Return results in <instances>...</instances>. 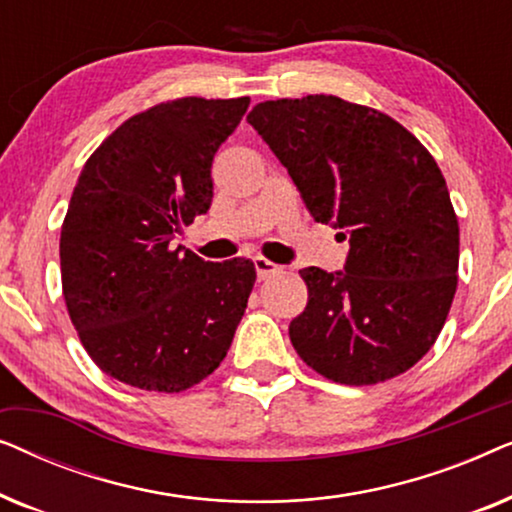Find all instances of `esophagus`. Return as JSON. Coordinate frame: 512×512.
I'll return each instance as SVG.
<instances>
[{
    "instance_id": "1",
    "label": "esophagus",
    "mask_w": 512,
    "mask_h": 512,
    "mask_svg": "<svg viewBox=\"0 0 512 512\" xmlns=\"http://www.w3.org/2000/svg\"><path fill=\"white\" fill-rule=\"evenodd\" d=\"M254 265H256V275H258V279H268V277H272V275H279V272H282V265H277V263H272V261H268V258H263V256H256L254 258Z\"/></svg>"
}]
</instances>
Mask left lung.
I'll use <instances>...</instances> for the list:
<instances>
[{
  "mask_svg": "<svg viewBox=\"0 0 512 512\" xmlns=\"http://www.w3.org/2000/svg\"><path fill=\"white\" fill-rule=\"evenodd\" d=\"M247 121L307 209L349 237L345 272L300 270L307 307L289 335L326 380L366 387L405 373L450 314L459 221L429 149L394 118L335 95L258 102Z\"/></svg>",
  "mask_w": 512,
  "mask_h": 512,
  "instance_id": "left-lung-1",
  "label": "left lung"
}]
</instances>
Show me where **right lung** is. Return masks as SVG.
<instances>
[{
  "mask_svg": "<svg viewBox=\"0 0 512 512\" xmlns=\"http://www.w3.org/2000/svg\"><path fill=\"white\" fill-rule=\"evenodd\" d=\"M249 97L160 102L118 125L86 160L60 230L62 296L100 370L179 394L226 359L254 263L174 247L212 205V160Z\"/></svg>",
  "mask_w": 512,
  "mask_h": 512,
  "instance_id": "add662e5",
  "label": "right lung"
}]
</instances>
